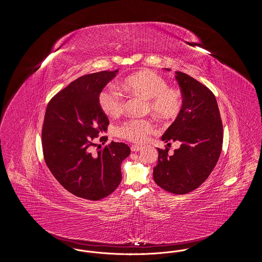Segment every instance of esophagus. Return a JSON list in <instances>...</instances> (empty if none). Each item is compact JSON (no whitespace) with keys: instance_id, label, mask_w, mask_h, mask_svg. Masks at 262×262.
Wrapping results in <instances>:
<instances>
[{"instance_id":"1","label":"esophagus","mask_w":262,"mask_h":262,"mask_svg":"<svg viewBox=\"0 0 262 262\" xmlns=\"http://www.w3.org/2000/svg\"><path fill=\"white\" fill-rule=\"evenodd\" d=\"M130 149L133 152H137V151H139V150L141 149V146H139V145H133L132 147H130Z\"/></svg>"}]
</instances>
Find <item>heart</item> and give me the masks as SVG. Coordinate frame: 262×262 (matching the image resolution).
Returning a JSON list of instances; mask_svg holds the SVG:
<instances>
[{
	"mask_svg": "<svg viewBox=\"0 0 262 262\" xmlns=\"http://www.w3.org/2000/svg\"><path fill=\"white\" fill-rule=\"evenodd\" d=\"M122 88L132 95L146 100V110L160 119H173L182 109L181 91L169 88L165 78L149 70L126 76ZM98 103L102 112L111 118L120 116L125 110V97L116 88L103 89L98 96ZM154 130L153 123L144 119H130L118 127L121 137L137 143L145 141Z\"/></svg>",
	"mask_w": 262,
	"mask_h": 262,
	"instance_id": "obj_1",
	"label": "heart"
}]
</instances>
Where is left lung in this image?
<instances>
[{"label":"left lung","instance_id":"8db88e82","mask_svg":"<svg viewBox=\"0 0 262 262\" xmlns=\"http://www.w3.org/2000/svg\"><path fill=\"white\" fill-rule=\"evenodd\" d=\"M174 78L183 105L162 140L168 146L170 141H180L181 146L171 156L168 147L157 148L153 179L171 193L186 194L200 187L216 166L222 150L223 125L216 98L208 88L181 72H176Z\"/></svg>","mask_w":262,"mask_h":262}]
</instances>
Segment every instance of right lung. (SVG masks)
Here are the masks:
<instances>
[{
  "instance_id": "obj_1",
  "label": "right lung",
  "mask_w": 262,
  "mask_h": 262,
  "mask_svg": "<svg viewBox=\"0 0 262 262\" xmlns=\"http://www.w3.org/2000/svg\"><path fill=\"white\" fill-rule=\"evenodd\" d=\"M99 72L71 82L50 100L42 128L45 162L56 180L75 196L99 200L122 181L121 164L130 154L123 142L112 141L92 153L94 137L109 125L98 96L118 74Z\"/></svg>"
}]
</instances>
